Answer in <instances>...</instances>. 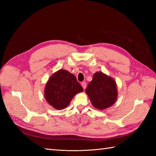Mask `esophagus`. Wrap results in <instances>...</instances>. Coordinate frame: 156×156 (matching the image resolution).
Returning <instances> with one entry per match:
<instances>
[{
  "label": "esophagus",
  "instance_id": "esophagus-1",
  "mask_svg": "<svg viewBox=\"0 0 156 156\" xmlns=\"http://www.w3.org/2000/svg\"><path fill=\"white\" fill-rule=\"evenodd\" d=\"M81 85H82V88H83L84 89H85L86 88H87V83H86L85 82H82V84H81Z\"/></svg>",
  "mask_w": 156,
  "mask_h": 156
}]
</instances>
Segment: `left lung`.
<instances>
[{"instance_id":"1","label":"left lung","mask_w":156,"mask_h":156,"mask_svg":"<svg viewBox=\"0 0 156 156\" xmlns=\"http://www.w3.org/2000/svg\"><path fill=\"white\" fill-rule=\"evenodd\" d=\"M85 92L93 107L101 111L113 105L118 97L114 79L101 72L94 73Z\"/></svg>"}]
</instances>
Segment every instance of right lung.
<instances>
[{
	"label": "right lung",
	"mask_w": 156,
	"mask_h": 156,
	"mask_svg": "<svg viewBox=\"0 0 156 156\" xmlns=\"http://www.w3.org/2000/svg\"><path fill=\"white\" fill-rule=\"evenodd\" d=\"M83 92L76 76L66 69L54 73L45 84L44 97L56 110H62L69 105L74 96Z\"/></svg>",
	"instance_id": "right-lung-1"
}]
</instances>
